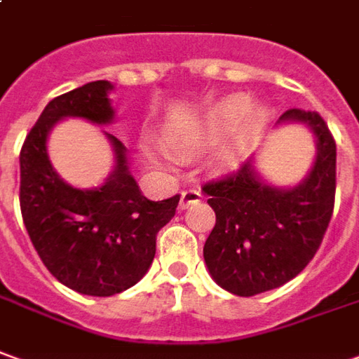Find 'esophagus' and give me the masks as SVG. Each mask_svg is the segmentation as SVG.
Instances as JSON below:
<instances>
[{
    "mask_svg": "<svg viewBox=\"0 0 359 359\" xmlns=\"http://www.w3.org/2000/svg\"><path fill=\"white\" fill-rule=\"evenodd\" d=\"M202 198V194H200L198 190H184L182 194H180V204L179 208L180 210H184V208H189L190 204H196Z\"/></svg>",
    "mask_w": 359,
    "mask_h": 359,
    "instance_id": "1",
    "label": "esophagus"
}]
</instances>
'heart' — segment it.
Wrapping results in <instances>:
<instances>
[{
  "instance_id": "1",
  "label": "heart",
  "mask_w": 359,
  "mask_h": 359,
  "mask_svg": "<svg viewBox=\"0 0 359 359\" xmlns=\"http://www.w3.org/2000/svg\"><path fill=\"white\" fill-rule=\"evenodd\" d=\"M267 121L269 109L251 106L250 97L243 94H230L214 102L198 116L172 126L167 131V145L175 157L192 159L222 144L214 157V167L231 170L245 159ZM147 157L155 165L165 167V157L157 149L147 147Z\"/></svg>"
}]
</instances>
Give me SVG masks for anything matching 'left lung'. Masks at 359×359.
<instances>
[{
  "label": "left lung",
  "instance_id": "8db88e82",
  "mask_svg": "<svg viewBox=\"0 0 359 359\" xmlns=\"http://www.w3.org/2000/svg\"><path fill=\"white\" fill-rule=\"evenodd\" d=\"M301 123L316 143L313 167L292 187H275L251 157L230 179L204 184L216 226L204 243L212 279L253 297L294 279L320 248L336 192V143L316 111L289 109L279 126Z\"/></svg>",
  "mask_w": 359,
  "mask_h": 359
}]
</instances>
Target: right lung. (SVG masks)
Here are the masks:
<instances>
[{"label": "right lung", "mask_w": 359, "mask_h": 359, "mask_svg": "<svg viewBox=\"0 0 359 359\" xmlns=\"http://www.w3.org/2000/svg\"><path fill=\"white\" fill-rule=\"evenodd\" d=\"M108 80L88 82L46 104L21 155V214L45 267L65 287L111 297L143 279L155 257L157 231L175 216L179 194L153 202L129 172L126 145L104 131L114 167L100 187L76 189L60 179L48 157V135L68 118L109 126L116 119Z\"/></svg>", "instance_id": "right-lung-1"}]
</instances>
